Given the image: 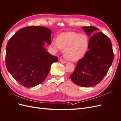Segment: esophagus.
Instances as JSON below:
<instances>
[{
	"label": "esophagus",
	"mask_w": 121,
	"mask_h": 121,
	"mask_svg": "<svg viewBox=\"0 0 121 121\" xmlns=\"http://www.w3.org/2000/svg\"><path fill=\"white\" fill-rule=\"evenodd\" d=\"M60 61L61 63H63V64H66L67 63V61L66 60H63V59H61V58L60 59Z\"/></svg>",
	"instance_id": "1"
}]
</instances>
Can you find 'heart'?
Masks as SVG:
<instances>
[{
	"label": "heart",
	"mask_w": 121,
	"mask_h": 121,
	"mask_svg": "<svg viewBox=\"0 0 121 121\" xmlns=\"http://www.w3.org/2000/svg\"><path fill=\"white\" fill-rule=\"evenodd\" d=\"M90 41L85 34L75 32H66L60 33L57 39L53 38L51 46L55 51L64 48V54L68 60L76 61L86 55L89 49Z\"/></svg>",
	"instance_id": "b5f03b06"
}]
</instances>
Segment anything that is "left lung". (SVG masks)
Segmentation results:
<instances>
[{
  "mask_svg": "<svg viewBox=\"0 0 121 121\" xmlns=\"http://www.w3.org/2000/svg\"><path fill=\"white\" fill-rule=\"evenodd\" d=\"M88 36L99 30L94 26H82ZM89 50L79 60L70 75L73 83L81 87L98 84L107 74L113 60L114 54L109 38L102 32L94 34L90 39Z\"/></svg>",
  "mask_w": 121,
  "mask_h": 121,
  "instance_id": "1",
  "label": "left lung"
}]
</instances>
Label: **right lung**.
I'll use <instances>...</instances> for the list:
<instances>
[{"mask_svg":"<svg viewBox=\"0 0 121 121\" xmlns=\"http://www.w3.org/2000/svg\"><path fill=\"white\" fill-rule=\"evenodd\" d=\"M52 31L42 26L20 29L8 41L5 65L12 76L22 86L33 87L48 76L52 63L58 57L44 48L45 42L51 45Z\"/></svg>","mask_w":121,"mask_h":121,"instance_id":"obj_1","label":"right lung"}]
</instances>
